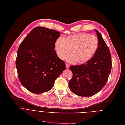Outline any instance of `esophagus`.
Here are the masks:
<instances>
[{
	"mask_svg": "<svg viewBox=\"0 0 125 125\" xmlns=\"http://www.w3.org/2000/svg\"><path fill=\"white\" fill-rule=\"evenodd\" d=\"M65 65H66V69L69 68V64L66 63V64H65Z\"/></svg>",
	"mask_w": 125,
	"mask_h": 125,
	"instance_id": "esophagus-1",
	"label": "esophagus"
}]
</instances>
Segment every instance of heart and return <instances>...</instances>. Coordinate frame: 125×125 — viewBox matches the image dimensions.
Returning a JSON list of instances; mask_svg holds the SVG:
<instances>
[{
  "label": "heart",
  "instance_id": "heart-1",
  "mask_svg": "<svg viewBox=\"0 0 125 125\" xmlns=\"http://www.w3.org/2000/svg\"><path fill=\"white\" fill-rule=\"evenodd\" d=\"M98 46L97 37L81 32L69 35L66 38L58 37L55 42V49L58 57L62 60L71 50L72 53L68 55L66 61L69 63L82 64L91 60L96 52Z\"/></svg>",
  "mask_w": 125,
  "mask_h": 125
}]
</instances>
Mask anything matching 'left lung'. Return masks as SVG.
<instances>
[{
    "instance_id": "obj_1",
    "label": "left lung",
    "mask_w": 125,
    "mask_h": 125,
    "mask_svg": "<svg viewBox=\"0 0 125 125\" xmlns=\"http://www.w3.org/2000/svg\"><path fill=\"white\" fill-rule=\"evenodd\" d=\"M98 40L96 52L89 62L72 65L69 69L73 76L68 86L70 91L81 96H91L105 85L112 67L110 52L101 34L95 30Z\"/></svg>"
}]
</instances>
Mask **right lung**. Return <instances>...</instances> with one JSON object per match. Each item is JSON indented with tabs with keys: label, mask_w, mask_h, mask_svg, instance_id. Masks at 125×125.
Returning a JSON list of instances; mask_svg holds the SVG:
<instances>
[{
	"label": "right lung",
	"mask_w": 125,
	"mask_h": 125,
	"mask_svg": "<svg viewBox=\"0 0 125 125\" xmlns=\"http://www.w3.org/2000/svg\"><path fill=\"white\" fill-rule=\"evenodd\" d=\"M60 34L55 30L38 27L21 43L16 65L21 83L30 92L41 94L50 91L65 69L64 62L54 50Z\"/></svg>",
	"instance_id": "obj_1"
}]
</instances>
